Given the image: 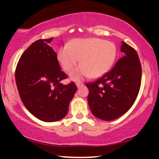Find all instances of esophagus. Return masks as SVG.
Instances as JSON below:
<instances>
[{"label":"esophagus","instance_id":"obj_1","mask_svg":"<svg viewBox=\"0 0 159 159\" xmlns=\"http://www.w3.org/2000/svg\"><path fill=\"white\" fill-rule=\"evenodd\" d=\"M82 85H83V84H82V83H80V82H77V83H76V86H77V87H81Z\"/></svg>","mask_w":159,"mask_h":159}]
</instances>
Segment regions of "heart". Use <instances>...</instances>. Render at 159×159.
I'll return each mask as SVG.
<instances>
[{
  "label": "heart",
  "mask_w": 159,
  "mask_h": 159,
  "mask_svg": "<svg viewBox=\"0 0 159 159\" xmlns=\"http://www.w3.org/2000/svg\"><path fill=\"white\" fill-rule=\"evenodd\" d=\"M116 56L114 43L97 38L77 39L60 48L57 59L66 72H69L79 62L81 65L70 73L75 81L88 77L98 78L109 71Z\"/></svg>",
  "instance_id": "heart-1"
}]
</instances>
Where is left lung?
Masks as SVG:
<instances>
[{"label":"left lung","mask_w":159,"mask_h":159,"mask_svg":"<svg viewBox=\"0 0 159 159\" xmlns=\"http://www.w3.org/2000/svg\"><path fill=\"white\" fill-rule=\"evenodd\" d=\"M121 57L110 72L86 84L89 107L96 117L111 121L126 113L135 101L141 83V65L137 52L122 42Z\"/></svg>","instance_id":"obj_1"}]
</instances>
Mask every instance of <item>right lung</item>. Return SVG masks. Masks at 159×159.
<instances>
[{
	"label": "right lung",
	"mask_w": 159,
	"mask_h": 159,
	"mask_svg": "<svg viewBox=\"0 0 159 159\" xmlns=\"http://www.w3.org/2000/svg\"><path fill=\"white\" fill-rule=\"evenodd\" d=\"M53 38L34 42L21 54L16 69V82L25 107L37 119L55 122L66 116L77 87L61 83L67 75L61 70L49 43Z\"/></svg>",
	"instance_id": "obj_1"
}]
</instances>
